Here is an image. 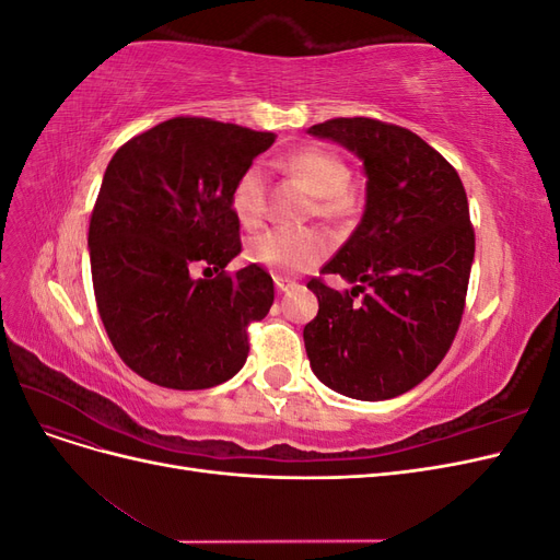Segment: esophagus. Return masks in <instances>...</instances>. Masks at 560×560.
Here are the masks:
<instances>
[{"label":"esophagus","instance_id":"34e87169","mask_svg":"<svg viewBox=\"0 0 560 560\" xmlns=\"http://www.w3.org/2000/svg\"><path fill=\"white\" fill-rule=\"evenodd\" d=\"M296 282L294 280H287V278H276V290H278V294H287V292H292V290H296Z\"/></svg>","mask_w":560,"mask_h":560}]
</instances>
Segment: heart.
Here are the masks:
<instances>
[{
	"instance_id": "1",
	"label": "heart",
	"mask_w": 560,
	"mask_h": 560,
	"mask_svg": "<svg viewBox=\"0 0 560 560\" xmlns=\"http://www.w3.org/2000/svg\"><path fill=\"white\" fill-rule=\"evenodd\" d=\"M284 173L296 177L315 196V214L348 219L360 208V194L348 184V163L325 147H306L280 161ZM268 182L259 165H249L235 179L231 206L245 226H257L266 214ZM329 243L315 229H270L254 235L247 259L276 276H296L327 257Z\"/></svg>"
}]
</instances>
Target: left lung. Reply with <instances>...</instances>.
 <instances>
[{
    "instance_id": "8db88e82",
    "label": "left lung",
    "mask_w": 560,
    "mask_h": 560,
    "mask_svg": "<svg viewBox=\"0 0 560 560\" xmlns=\"http://www.w3.org/2000/svg\"><path fill=\"white\" fill-rule=\"evenodd\" d=\"M315 138L354 151L366 173L362 222L322 276L319 311L303 327L315 376L346 397L378 401L409 393L446 358L460 327L474 226L455 167L416 132L376 118H329Z\"/></svg>"
}]
</instances>
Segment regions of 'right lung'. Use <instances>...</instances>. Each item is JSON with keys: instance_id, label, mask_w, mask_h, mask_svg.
Listing matches in <instances>:
<instances>
[{"instance_id": "1", "label": "right lung", "mask_w": 560, "mask_h": 560, "mask_svg": "<svg viewBox=\"0 0 560 560\" xmlns=\"http://www.w3.org/2000/svg\"><path fill=\"white\" fill-rule=\"evenodd\" d=\"M273 132L175 116L112 156L89 226L97 313L135 374L171 389H206L243 369L247 329L273 306L257 264L226 273L241 252L235 179ZM194 267H206L196 281Z\"/></svg>"}]
</instances>
